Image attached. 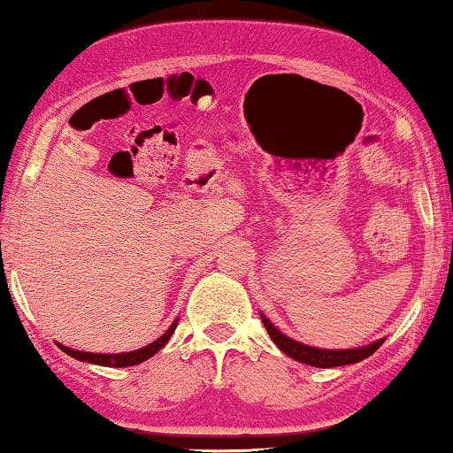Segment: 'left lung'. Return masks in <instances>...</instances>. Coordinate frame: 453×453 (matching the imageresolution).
Returning <instances> with one entry per match:
<instances>
[{"label":"left lung","mask_w":453,"mask_h":453,"mask_svg":"<svg viewBox=\"0 0 453 453\" xmlns=\"http://www.w3.org/2000/svg\"><path fill=\"white\" fill-rule=\"evenodd\" d=\"M261 319L266 333H269L271 339L275 341V345L280 351L288 355V357H293L295 361L305 363V365L321 367V369L359 363L380 349L381 343L385 341V339L373 341V343H369L365 347H357V349H319V347H309L305 343H299V341H293L291 337L283 335V333H280L265 315H261Z\"/></svg>","instance_id":"obj_1"}]
</instances>
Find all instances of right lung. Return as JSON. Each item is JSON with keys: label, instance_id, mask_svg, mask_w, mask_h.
Listing matches in <instances>:
<instances>
[{"label": "right lung", "instance_id": "obj_1", "mask_svg": "<svg viewBox=\"0 0 453 453\" xmlns=\"http://www.w3.org/2000/svg\"><path fill=\"white\" fill-rule=\"evenodd\" d=\"M178 325V319L176 321L170 325L168 331L165 335L158 337L157 341H152L150 345L142 347V349H136V351H128V353H88V351H76V349H70V347H65L62 343H58L59 349H62L65 355H70V357L78 359V361H86V363H94V365H104V367H130V365H138V363H142L146 359H150L152 355H157L162 347L168 343V339L173 337V333Z\"/></svg>", "mask_w": 453, "mask_h": 453}]
</instances>
